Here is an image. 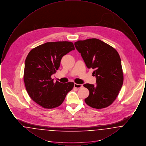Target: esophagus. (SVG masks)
<instances>
[{"mask_svg":"<svg viewBox=\"0 0 146 146\" xmlns=\"http://www.w3.org/2000/svg\"><path fill=\"white\" fill-rule=\"evenodd\" d=\"M74 87L75 88H76V89H79V88H81L83 87V85L75 83L74 84Z\"/></svg>","mask_w":146,"mask_h":146,"instance_id":"1","label":"esophagus"}]
</instances>
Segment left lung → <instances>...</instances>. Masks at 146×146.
<instances>
[{
	"instance_id": "left-lung-1",
	"label": "left lung",
	"mask_w": 146,
	"mask_h": 146,
	"mask_svg": "<svg viewBox=\"0 0 146 146\" xmlns=\"http://www.w3.org/2000/svg\"><path fill=\"white\" fill-rule=\"evenodd\" d=\"M86 67L94 70L96 85L85 84L89 91L85 102L91 107L102 109L108 107L118 96L124 80L121 60L117 51L96 38L74 42Z\"/></svg>"
}]
</instances>
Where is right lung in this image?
<instances>
[{"mask_svg":"<svg viewBox=\"0 0 146 146\" xmlns=\"http://www.w3.org/2000/svg\"><path fill=\"white\" fill-rule=\"evenodd\" d=\"M75 49L70 42H48L32 49L25 61L23 80L29 96L46 109L62 104L74 83L54 82L51 76L58 70L63 56Z\"/></svg>","mask_w":146,"mask_h":146,"instance_id":"obj_1","label":"right lung"}]
</instances>
